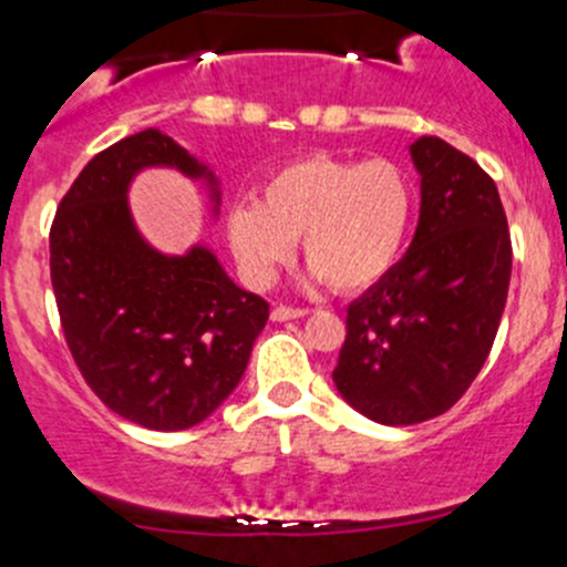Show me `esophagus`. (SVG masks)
Returning <instances> with one entry per match:
<instances>
[{"mask_svg": "<svg viewBox=\"0 0 567 567\" xmlns=\"http://www.w3.org/2000/svg\"><path fill=\"white\" fill-rule=\"evenodd\" d=\"M301 316H307V310H301V307L277 305L271 310V321H293V318H301Z\"/></svg>", "mask_w": 567, "mask_h": 567, "instance_id": "esophagus-1", "label": "esophagus"}]
</instances>
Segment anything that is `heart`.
Here are the masks:
<instances>
[{
	"instance_id": "obj_1",
	"label": "heart",
	"mask_w": 567,
	"mask_h": 567,
	"mask_svg": "<svg viewBox=\"0 0 567 567\" xmlns=\"http://www.w3.org/2000/svg\"><path fill=\"white\" fill-rule=\"evenodd\" d=\"M415 213V188L399 163L312 155L277 168L262 199H240L224 218L229 251L246 282L268 288L293 257L296 238L312 285L357 293L401 257Z\"/></svg>"
}]
</instances>
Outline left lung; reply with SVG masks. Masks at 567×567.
Returning a JSON list of instances; mask_svg holds the SVG:
<instances>
[{
    "instance_id": "1",
    "label": "left lung",
    "mask_w": 567,
    "mask_h": 567,
    "mask_svg": "<svg viewBox=\"0 0 567 567\" xmlns=\"http://www.w3.org/2000/svg\"><path fill=\"white\" fill-rule=\"evenodd\" d=\"M421 213L406 255L349 305L334 388L360 415L410 426L457 404L507 305L513 244L498 188L432 135L410 144Z\"/></svg>"
}]
</instances>
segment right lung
<instances>
[{"mask_svg":"<svg viewBox=\"0 0 567 567\" xmlns=\"http://www.w3.org/2000/svg\"><path fill=\"white\" fill-rule=\"evenodd\" d=\"M150 168L199 183L218 218L213 168L150 126L82 168L54 216L49 268L65 343L93 393L137 426L179 432L238 388L268 301L238 288L202 240L168 255L144 238L130 188Z\"/></svg>","mask_w":567,"mask_h":567,"instance_id":"right-lung-1","label":"right lung"}]
</instances>
